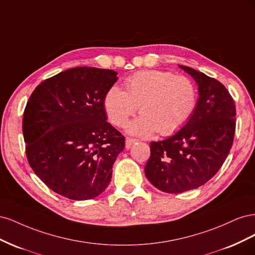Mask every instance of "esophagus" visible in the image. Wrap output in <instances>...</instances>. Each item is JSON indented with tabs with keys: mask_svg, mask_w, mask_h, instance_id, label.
Segmentation results:
<instances>
[{
	"mask_svg": "<svg viewBox=\"0 0 255 255\" xmlns=\"http://www.w3.org/2000/svg\"><path fill=\"white\" fill-rule=\"evenodd\" d=\"M137 141H138V139H136V138L127 137V139H126V146L128 149V148H130V145H132V144L135 143V142H137Z\"/></svg>",
	"mask_w": 255,
	"mask_h": 255,
	"instance_id": "esophagus-1",
	"label": "esophagus"
}]
</instances>
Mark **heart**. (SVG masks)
<instances>
[{
    "label": "heart",
    "instance_id": "1",
    "mask_svg": "<svg viewBox=\"0 0 255 255\" xmlns=\"http://www.w3.org/2000/svg\"><path fill=\"white\" fill-rule=\"evenodd\" d=\"M125 86L127 91L118 86L106 91L104 109L113 125L121 128L139 106L141 115L128 127L130 134L171 135L186 125L197 109L198 89L188 76L144 70L128 76Z\"/></svg>",
    "mask_w": 255,
    "mask_h": 255
}]
</instances>
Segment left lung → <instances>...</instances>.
<instances>
[{"mask_svg": "<svg viewBox=\"0 0 255 255\" xmlns=\"http://www.w3.org/2000/svg\"><path fill=\"white\" fill-rule=\"evenodd\" d=\"M199 89L197 109L179 132L151 141L144 173L153 186L168 194L202 186L218 172L232 148L235 102L223 85L195 69L180 66Z\"/></svg>", "mask_w": 255, "mask_h": 255, "instance_id": "1", "label": "left lung"}]
</instances>
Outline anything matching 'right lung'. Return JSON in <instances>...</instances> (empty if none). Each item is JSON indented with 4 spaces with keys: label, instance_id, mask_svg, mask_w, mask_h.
<instances>
[{
    "label": "right lung",
    "instance_id": "obj_1",
    "mask_svg": "<svg viewBox=\"0 0 255 255\" xmlns=\"http://www.w3.org/2000/svg\"><path fill=\"white\" fill-rule=\"evenodd\" d=\"M117 80L110 69L76 67L44 80L30 95L22 123L26 157L56 194L88 200L109 186L126 145L104 109L106 91Z\"/></svg>",
    "mask_w": 255,
    "mask_h": 255
}]
</instances>
